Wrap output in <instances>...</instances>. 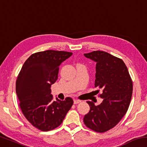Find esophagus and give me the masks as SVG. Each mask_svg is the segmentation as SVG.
<instances>
[{
    "instance_id": "1",
    "label": "esophagus",
    "mask_w": 147,
    "mask_h": 147,
    "mask_svg": "<svg viewBox=\"0 0 147 147\" xmlns=\"http://www.w3.org/2000/svg\"><path fill=\"white\" fill-rule=\"evenodd\" d=\"M80 102H81V100H78V99H74V104H78Z\"/></svg>"
}]
</instances>
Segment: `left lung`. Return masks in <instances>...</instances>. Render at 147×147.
<instances>
[{"label": "left lung", "instance_id": "1", "mask_svg": "<svg viewBox=\"0 0 147 147\" xmlns=\"http://www.w3.org/2000/svg\"><path fill=\"white\" fill-rule=\"evenodd\" d=\"M84 55L96 63L94 87L102 91L100 97L103 99L98 106L87 101L90 110L84 116V123L94 131L105 132L117 125L127 111L132 95V81L121 59L100 51Z\"/></svg>", "mask_w": 147, "mask_h": 147}]
</instances>
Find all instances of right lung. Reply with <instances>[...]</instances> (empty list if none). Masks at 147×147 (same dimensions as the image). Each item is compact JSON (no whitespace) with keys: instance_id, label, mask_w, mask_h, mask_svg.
Instances as JSON below:
<instances>
[{"instance_id":"add662e5","label":"right lung","mask_w":147,"mask_h":147,"mask_svg":"<svg viewBox=\"0 0 147 147\" xmlns=\"http://www.w3.org/2000/svg\"><path fill=\"white\" fill-rule=\"evenodd\" d=\"M72 54L52 50L34 53L24 62L17 78L16 93L22 112L41 131L60 125L73 104L71 97L53 100L51 89L58 79L59 65Z\"/></svg>"}]
</instances>
